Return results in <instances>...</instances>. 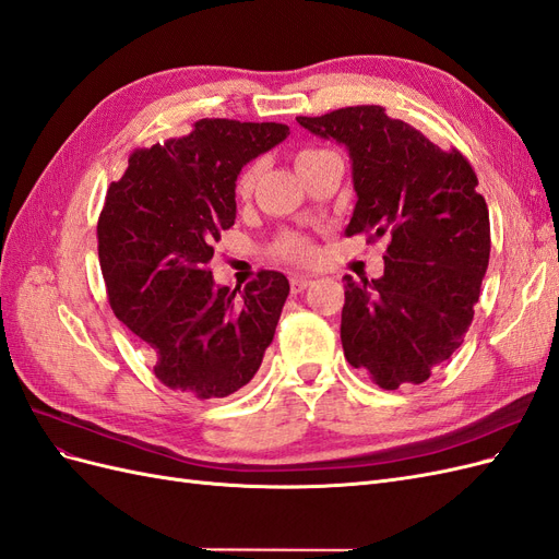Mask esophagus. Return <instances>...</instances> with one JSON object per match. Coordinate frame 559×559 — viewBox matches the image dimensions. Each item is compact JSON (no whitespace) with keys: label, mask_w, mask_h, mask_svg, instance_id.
Listing matches in <instances>:
<instances>
[{"label":"esophagus","mask_w":559,"mask_h":559,"mask_svg":"<svg viewBox=\"0 0 559 559\" xmlns=\"http://www.w3.org/2000/svg\"><path fill=\"white\" fill-rule=\"evenodd\" d=\"M310 284H312V280H310L308 275H294V277H292V294L306 292Z\"/></svg>","instance_id":"34e87169"}]
</instances>
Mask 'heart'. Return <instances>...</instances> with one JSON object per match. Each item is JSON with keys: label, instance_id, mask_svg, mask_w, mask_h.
<instances>
[{"label": "heart", "instance_id": "heart-1", "mask_svg": "<svg viewBox=\"0 0 559 559\" xmlns=\"http://www.w3.org/2000/svg\"><path fill=\"white\" fill-rule=\"evenodd\" d=\"M319 154L317 148H306L300 151L298 158H296V165L302 163L306 158ZM257 177H259V163H249L247 167H242V173L238 175V181H235V193H238L240 198H247L251 191H253V183H257ZM275 253L286 261L292 263H310L314 259V247L312 242L306 238V235L300 233H282L277 242H275Z\"/></svg>", "mask_w": 559, "mask_h": 559}]
</instances>
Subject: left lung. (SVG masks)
<instances>
[{
    "label": "left lung",
    "mask_w": 559,
    "mask_h": 559,
    "mask_svg": "<svg viewBox=\"0 0 559 559\" xmlns=\"http://www.w3.org/2000/svg\"><path fill=\"white\" fill-rule=\"evenodd\" d=\"M296 121L345 144L357 205L345 228L386 235L380 280L345 275V359L382 389L421 384L464 343L489 263V212L460 151H443L378 105Z\"/></svg>",
    "instance_id": "8db88e82"
}]
</instances>
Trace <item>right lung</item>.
Segmentation results:
<instances>
[{
    "mask_svg": "<svg viewBox=\"0 0 559 559\" xmlns=\"http://www.w3.org/2000/svg\"><path fill=\"white\" fill-rule=\"evenodd\" d=\"M286 134L284 123L202 118L186 138L134 151L109 186L97 222L109 306L151 347L156 378L175 392L230 396L273 343L289 280L261 270L239 295L216 286L207 263L235 224L240 170Z\"/></svg>",
    "mask_w": 559,
    "mask_h": 559,
    "instance_id": "obj_1",
    "label": "right lung"
}]
</instances>
